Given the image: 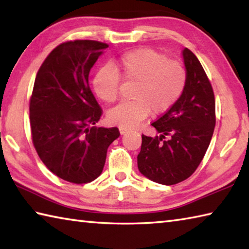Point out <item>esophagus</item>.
Here are the masks:
<instances>
[{"mask_svg":"<svg viewBox=\"0 0 249 249\" xmlns=\"http://www.w3.org/2000/svg\"><path fill=\"white\" fill-rule=\"evenodd\" d=\"M120 133H121L122 135H124V134H126V133H128V129L125 128V127H120Z\"/></svg>","mask_w":249,"mask_h":249,"instance_id":"34e87169","label":"esophagus"}]
</instances>
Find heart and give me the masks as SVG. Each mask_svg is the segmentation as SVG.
<instances>
[{
    "mask_svg": "<svg viewBox=\"0 0 249 249\" xmlns=\"http://www.w3.org/2000/svg\"><path fill=\"white\" fill-rule=\"evenodd\" d=\"M120 72L125 80L137 82L132 96L111 108L107 120L121 127L136 126L149 114L167 112L182 95L187 72L179 62L150 48H141L124 53L115 69L105 67L96 72L93 89L101 100L112 103L120 90Z\"/></svg>",
    "mask_w": 249,
    "mask_h": 249,
    "instance_id": "b5f03b06",
    "label": "heart"
}]
</instances>
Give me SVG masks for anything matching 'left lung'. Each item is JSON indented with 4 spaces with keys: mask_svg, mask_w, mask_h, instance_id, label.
<instances>
[{
    "mask_svg": "<svg viewBox=\"0 0 249 249\" xmlns=\"http://www.w3.org/2000/svg\"><path fill=\"white\" fill-rule=\"evenodd\" d=\"M187 84L180 99L151 123L159 136L142 135L138 170L146 178L171 185L188 179L199 167L215 127V100L199 59L182 50Z\"/></svg>",
    "mask_w": 249,
    "mask_h": 249,
    "instance_id": "left-lung-1",
    "label": "left lung"
}]
</instances>
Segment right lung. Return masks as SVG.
Wrapping results in <instances>:
<instances>
[{
  "label": "right lung",
  "mask_w": 249,
  "mask_h": 249,
  "mask_svg": "<svg viewBox=\"0 0 249 249\" xmlns=\"http://www.w3.org/2000/svg\"><path fill=\"white\" fill-rule=\"evenodd\" d=\"M108 47L95 40L57 46L37 72L29 102L32 137L45 166L59 178L81 184L102 174L117 127H96L102 109L89 73Z\"/></svg>",
  "instance_id": "right-lung-1"
}]
</instances>
